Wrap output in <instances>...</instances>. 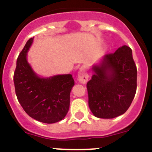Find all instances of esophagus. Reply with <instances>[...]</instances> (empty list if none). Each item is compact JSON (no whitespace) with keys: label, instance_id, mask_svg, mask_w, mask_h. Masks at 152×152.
<instances>
[{"label":"esophagus","instance_id":"34e87169","mask_svg":"<svg viewBox=\"0 0 152 152\" xmlns=\"http://www.w3.org/2000/svg\"><path fill=\"white\" fill-rule=\"evenodd\" d=\"M88 77L89 76L86 72L85 69L84 67H81L79 70V73H78V80H79V83L85 85L88 80Z\"/></svg>","mask_w":152,"mask_h":152}]
</instances>
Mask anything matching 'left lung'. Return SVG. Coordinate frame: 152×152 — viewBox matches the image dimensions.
<instances>
[{"label":"left lung","instance_id":"obj_1","mask_svg":"<svg viewBox=\"0 0 152 152\" xmlns=\"http://www.w3.org/2000/svg\"><path fill=\"white\" fill-rule=\"evenodd\" d=\"M93 75L87 82L89 107L94 116L114 118L126 113L137 89V68L132 49L118 48L104 55L92 67Z\"/></svg>","mask_w":152,"mask_h":152}]
</instances>
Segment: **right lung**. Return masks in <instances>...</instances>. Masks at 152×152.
Masks as SVG:
<instances>
[{
    "instance_id": "right-lung-1",
    "label": "right lung",
    "mask_w": 152,
    "mask_h": 152,
    "mask_svg": "<svg viewBox=\"0 0 152 152\" xmlns=\"http://www.w3.org/2000/svg\"><path fill=\"white\" fill-rule=\"evenodd\" d=\"M34 37L29 39L18 56L14 73L17 98L32 118L53 124L66 116L70 107V94L74 86L71 74L42 77L28 63L27 56Z\"/></svg>"
}]
</instances>
